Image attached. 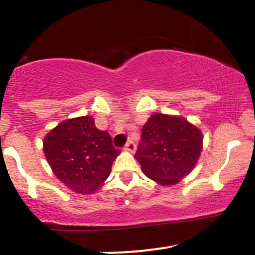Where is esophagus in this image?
Returning <instances> with one entry per match:
<instances>
[{
    "label": "esophagus",
    "instance_id": "34e87169",
    "mask_svg": "<svg viewBox=\"0 0 255 255\" xmlns=\"http://www.w3.org/2000/svg\"><path fill=\"white\" fill-rule=\"evenodd\" d=\"M135 148H136V146L133 141H131V140H129V141H128L125 146V150L128 152H131V153H133V152H135Z\"/></svg>",
    "mask_w": 255,
    "mask_h": 255
}]
</instances>
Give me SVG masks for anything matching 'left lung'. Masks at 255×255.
I'll list each match as a JSON object with an SVG mask.
<instances>
[{
	"mask_svg": "<svg viewBox=\"0 0 255 255\" xmlns=\"http://www.w3.org/2000/svg\"><path fill=\"white\" fill-rule=\"evenodd\" d=\"M203 133L184 118L153 114L144 125L134 158L144 174L160 186L180 182L197 164Z\"/></svg>",
	"mask_w": 255,
	"mask_h": 255,
	"instance_id": "obj_1",
	"label": "left lung"
}]
</instances>
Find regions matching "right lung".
Instances as JSON below:
<instances>
[{"label": "right lung", "instance_id": "1", "mask_svg": "<svg viewBox=\"0 0 255 255\" xmlns=\"http://www.w3.org/2000/svg\"><path fill=\"white\" fill-rule=\"evenodd\" d=\"M43 150L55 176L83 195L101 188L120 154L109 133L99 130L92 116L58 124L44 137Z\"/></svg>", "mask_w": 255, "mask_h": 255}]
</instances>
